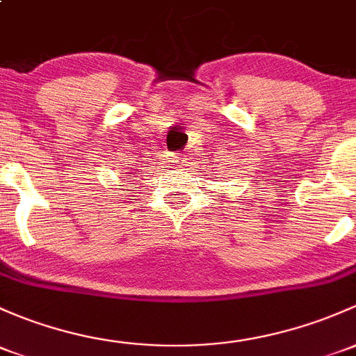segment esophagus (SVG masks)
<instances>
[{
  "label": "esophagus",
  "instance_id": "34e87169",
  "mask_svg": "<svg viewBox=\"0 0 356 356\" xmlns=\"http://www.w3.org/2000/svg\"><path fill=\"white\" fill-rule=\"evenodd\" d=\"M174 163H175V165H184L186 156L181 155V153H177V155H174Z\"/></svg>",
  "mask_w": 356,
  "mask_h": 356
}]
</instances>
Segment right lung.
I'll return each instance as SVG.
<instances>
[{
  "instance_id": "add662e5",
  "label": "right lung",
  "mask_w": 356,
  "mask_h": 356,
  "mask_svg": "<svg viewBox=\"0 0 356 356\" xmlns=\"http://www.w3.org/2000/svg\"><path fill=\"white\" fill-rule=\"evenodd\" d=\"M133 174H134V172H133ZM131 177H133V175H131ZM131 177H128V179H131Z\"/></svg>"
}]
</instances>
